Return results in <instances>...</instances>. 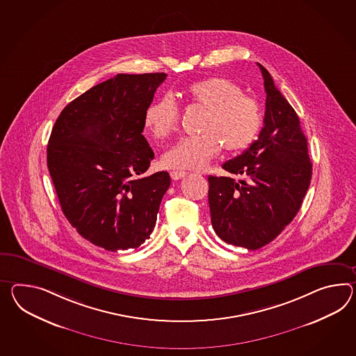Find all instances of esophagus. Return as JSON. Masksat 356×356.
Listing matches in <instances>:
<instances>
[{
  "mask_svg": "<svg viewBox=\"0 0 356 356\" xmlns=\"http://www.w3.org/2000/svg\"><path fill=\"white\" fill-rule=\"evenodd\" d=\"M170 175H171V179H172V180H180V179L185 177L188 174L184 172V171H172Z\"/></svg>",
  "mask_w": 356,
  "mask_h": 356,
  "instance_id": "esophagus-1",
  "label": "esophagus"
}]
</instances>
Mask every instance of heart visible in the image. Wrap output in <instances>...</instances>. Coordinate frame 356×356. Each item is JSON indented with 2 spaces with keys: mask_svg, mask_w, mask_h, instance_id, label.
I'll use <instances>...</instances> for the list:
<instances>
[{
  "mask_svg": "<svg viewBox=\"0 0 356 356\" xmlns=\"http://www.w3.org/2000/svg\"><path fill=\"white\" fill-rule=\"evenodd\" d=\"M188 103L204 111L200 135L179 140L162 156V163L174 170H200L222 145L227 153H238L251 145L262 126L257 100L244 95L242 87L225 77H207L191 82L184 91ZM180 120L171 96L159 97L147 106L144 124L152 136L165 140L174 134Z\"/></svg>",
  "mask_w": 356,
  "mask_h": 356,
  "instance_id": "b5f03b06",
  "label": "heart"
}]
</instances>
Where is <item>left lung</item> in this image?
Listing matches in <instances>:
<instances>
[{"label":"left lung","instance_id":"obj_1","mask_svg":"<svg viewBox=\"0 0 356 356\" xmlns=\"http://www.w3.org/2000/svg\"><path fill=\"white\" fill-rule=\"evenodd\" d=\"M264 77V127L251 147L222 168L242 176H209L211 222L227 244L259 250L274 241L301 209L312 165L300 118L280 94L269 72Z\"/></svg>","mask_w":356,"mask_h":356}]
</instances>
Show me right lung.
<instances>
[{
  "label": "right lung",
  "instance_id": "right-lung-1",
  "mask_svg": "<svg viewBox=\"0 0 356 356\" xmlns=\"http://www.w3.org/2000/svg\"><path fill=\"white\" fill-rule=\"evenodd\" d=\"M165 77L117 74L70 102L52 127L47 167L63 213L106 251L149 239L170 188L165 171L144 176L154 158L144 115Z\"/></svg>",
  "mask_w": 356,
  "mask_h": 356
}]
</instances>
